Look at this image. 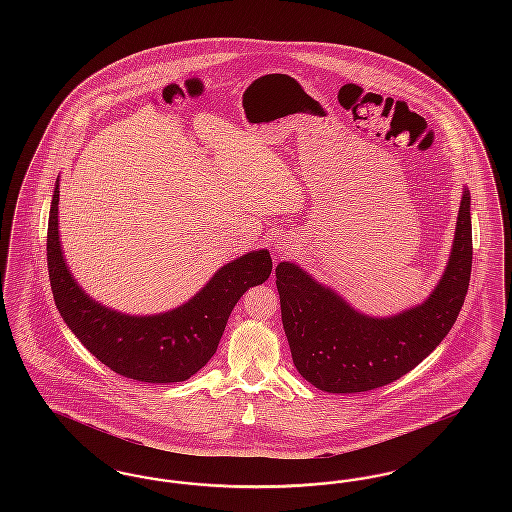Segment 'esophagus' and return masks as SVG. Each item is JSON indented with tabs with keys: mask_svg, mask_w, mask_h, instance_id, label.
I'll return each mask as SVG.
<instances>
[{
	"mask_svg": "<svg viewBox=\"0 0 512 512\" xmlns=\"http://www.w3.org/2000/svg\"><path fill=\"white\" fill-rule=\"evenodd\" d=\"M292 249V242H290L288 238H280V240H276V242H274V251H276V253H280V255L290 253Z\"/></svg>",
	"mask_w": 512,
	"mask_h": 512,
	"instance_id": "obj_1",
	"label": "esophagus"
}]
</instances>
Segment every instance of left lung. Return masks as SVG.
Instances as JSON below:
<instances>
[{
  "mask_svg": "<svg viewBox=\"0 0 512 512\" xmlns=\"http://www.w3.org/2000/svg\"><path fill=\"white\" fill-rule=\"evenodd\" d=\"M470 270L472 222L466 186L438 286L420 305L397 315H365L299 265L280 263L276 286L293 365L307 382L328 393H359L399 380L449 334L468 292Z\"/></svg>",
  "mask_w": 512,
  "mask_h": 512,
  "instance_id": "left-lung-1",
  "label": "left lung"
}]
</instances>
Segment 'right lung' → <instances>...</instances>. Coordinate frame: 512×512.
Returning <instances> with one entry per match:
<instances>
[{
    "mask_svg": "<svg viewBox=\"0 0 512 512\" xmlns=\"http://www.w3.org/2000/svg\"><path fill=\"white\" fill-rule=\"evenodd\" d=\"M48 270L55 305L82 345L113 372L149 384L192 378L209 363L238 299L267 280V249L249 251L220 267L192 299L159 315H126L80 288L59 242V178L48 222Z\"/></svg>",
    "mask_w": 512,
    "mask_h": 512,
    "instance_id": "obj_1",
    "label": "right lung"
}]
</instances>
